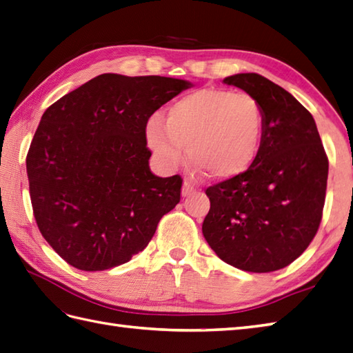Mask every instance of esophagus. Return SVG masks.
I'll return each mask as SVG.
<instances>
[{"instance_id":"34e87169","label":"esophagus","mask_w":353,"mask_h":353,"mask_svg":"<svg viewBox=\"0 0 353 353\" xmlns=\"http://www.w3.org/2000/svg\"><path fill=\"white\" fill-rule=\"evenodd\" d=\"M195 192V186L191 182H185L182 186V195L183 196H190Z\"/></svg>"}]
</instances>
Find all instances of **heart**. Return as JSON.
<instances>
[{"instance_id":"heart-1","label":"heart","mask_w":353,"mask_h":353,"mask_svg":"<svg viewBox=\"0 0 353 353\" xmlns=\"http://www.w3.org/2000/svg\"><path fill=\"white\" fill-rule=\"evenodd\" d=\"M265 112L256 97L223 88H201L171 103L163 123L145 125V143L158 161L176 168L188 157L209 177L230 180L257 161Z\"/></svg>"}]
</instances>
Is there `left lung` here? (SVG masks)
Listing matches in <instances>:
<instances>
[{"mask_svg": "<svg viewBox=\"0 0 353 353\" xmlns=\"http://www.w3.org/2000/svg\"><path fill=\"white\" fill-rule=\"evenodd\" d=\"M224 83L260 102L265 130L247 173L206 190L203 236L225 263L274 272L296 260L319 230L327 158L313 116L283 87L259 73H237Z\"/></svg>", "mask_w": 353, "mask_h": 353, "instance_id": "1", "label": "left lung"}]
</instances>
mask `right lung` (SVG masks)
I'll use <instances>...</instances> for the list:
<instances>
[{
    "label": "right lung",
    "mask_w": 353,
    "mask_h": 353,
    "mask_svg": "<svg viewBox=\"0 0 353 353\" xmlns=\"http://www.w3.org/2000/svg\"><path fill=\"white\" fill-rule=\"evenodd\" d=\"M191 85L103 73L43 112L27 154L32 212L45 241L73 268L126 263L180 201L182 177L150 171L145 125Z\"/></svg>",
    "instance_id": "obj_1"
}]
</instances>
